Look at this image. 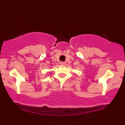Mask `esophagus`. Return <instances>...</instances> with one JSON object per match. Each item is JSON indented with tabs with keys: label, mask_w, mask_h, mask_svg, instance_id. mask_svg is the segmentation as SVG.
Returning <instances> with one entry per match:
<instances>
[{
	"label": "esophagus",
	"mask_w": 125,
	"mask_h": 125,
	"mask_svg": "<svg viewBox=\"0 0 125 125\" xmlns=\"http://www.w3.org/2000/svg\"><path fill=\"white\" fill-rule=\"evenodd\" d=\"M64 64H65V63L63 62H60V64H61V65H62V66L64 65Z\"/></svg>",
	"instance_id": "1"
}]
</instances>
